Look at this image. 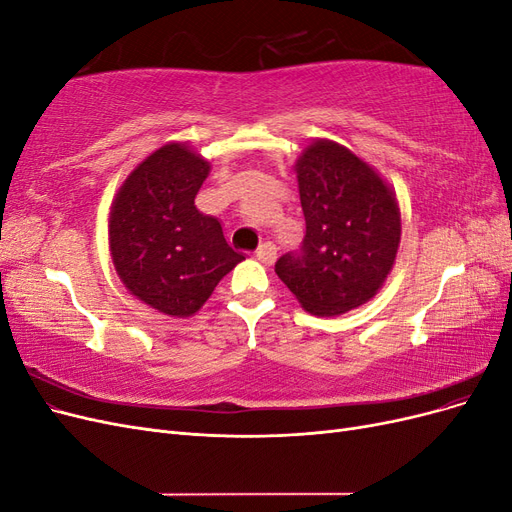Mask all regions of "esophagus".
I'll use <instances>...</instances> for the list:
<instances>
[{"instance_id": "obj_1", "label": "esophagus", "mask_w": 512, "mask_h": 512, "mask_svg": "<svg viewBox=\"0 0 512 512\" xmlns=\"http://www.w3.org/2000/svg\"><path fill=\"white\" fill-rule=\"evenodd\" d=\"M256 258L262 262V265H273L275 258H277V247L271 241L262 243L258 250H256Z\"/></svg>"}]
</instances>
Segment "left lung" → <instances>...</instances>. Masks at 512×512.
Instances as JSON below:
<instances>
[{
	"label": "left lung",
	"instance_id": "8db88e82",
	"mask_svg": "<svg viewBox=\"0 0 512 512\" xmlns=\"http://www.w3.org/2000/svg\"><path fill=\"white\" fill-rule=\"evenodd\" d=\"M294 170L305 239L275 262V273L305 312L346 314L376 297L395 265L397 198L367 162L324 138L305 147Z\"/></svg>",
	"mask_w": 512,
	"mask_h": 512
}]
</instances>
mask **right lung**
<instances>
[{
	"label": "right lung",
	"mask_w": 512,
	"mask_h": 512,
	"mask_svg": "<svg viewBox=\"0 0 512 512\" xmlns=\"http://www.w3.org/2000/svg\"><path fill=\"white\" fill-rule=\"evenodd\" d=\"M209 170L192 147L168 143L123 181L108 218L119 280L136 299L173 318L194 316L245 260L226 243L222 224L194 205Z\"/></svg>",
	"instance_id": "add662e5"
}]
</instances>
